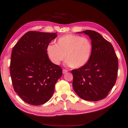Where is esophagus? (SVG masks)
<instances>
[{
	"label": "esophagus",
	"mask_w": 128,
	"mask_h": 128,
	"mask_svg": "<svg viewBox=\"0 0 128 128\" xmlns=\"http://www.w3.org/2000/svg\"><path fill=\"white\" fill-rule=\"evenodd\" d=\"M68 72V70H67V69H64L63 70H62V72H63L64 74H66V73H67Z\"/></svg>",
	"instance_id": "obj_1"
}]
</instances>
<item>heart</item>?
Returning a JSON list of instances; mask_svg holds the SVG:
<instances>
[{
	"mask_svg": "<svg viewBox=\"0 0 128 128\" xmlns=\"http://www.w3.org/2000/svg\"><path fill=\"white\" fill-rule=\"evenodd\" d=\"M92 44L86 37L73 34H64L56 40V44L47 47L48 57L53 64H59L66 55V64L75 68L86 65L91 56Z\"/></svg>",
	"mask_w": 128,
	"mask_h": 128,
	"instance_id": "1",
	"label": "heart"
}]
</instances>
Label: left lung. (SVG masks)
<instances>
[{
    "instance_id": "left-lung-1",
    "label": "left lung",
    "mask_w": 128,
    "mask_h": 128,
    "mask_svg": "<svg viewBox=\"0 0 128 128\" xmlns=\"http://www.w3.org/2000/svg\"><path fill=\"white\" fill-rule=\"evenodd\" d=\"M82 33L88 34L92 40V51L86 65L72 70V86L82 99L99 101L106 97L116 83L118 59L112 44L100 34L90 30Z\"/></svg>"
}]
</instances>
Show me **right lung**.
I'll use <instances>...</instances> for the list:
<instances>
[{"label":"right lung","mask_w":128,"mask_h":128,"mask_svg":"<svg viewBox=\"0 0 128 128\" xmlns=\"http://www.w3.org/2000/svg\"><path fill=\"white\" fill-rule=\"evenodd\" d=\"M56 33L27 32L13 47L10 75L14 91L26 103L40 105L51 98L62 69L49 59L47 47Z\"/></svg>","instance_id":"1"}]
</instances>
